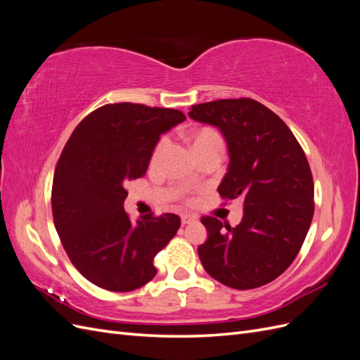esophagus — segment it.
<instances>
[{
	"instance_id": "obj_1",
	"label": "esophagus",
	"mask_w": 360,
	"mask_h": 360,
	"mask_svg": "<svg viewBox=\"0 0 360 360\" xmlns=\"http://www.w3.org/2000/svg\"><path fill=\"white\" fill-rule=\"evenodd\" d=\"M197 221V217L192 216V214H181V224L186 225V224H192Z\"/></svg>"
}]
</instances>
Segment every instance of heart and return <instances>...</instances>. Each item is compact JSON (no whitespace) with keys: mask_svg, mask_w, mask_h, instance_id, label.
<instances>
[{"mask_svg":"<svg viewBox=\"0 0 360 360\" xmlns=\"http://www.w3.org/2000/svg\"><path fill=\"white\" fill-rule=\"evenodd\" d=\"M189 143L197 158L209 153V151H224L225 147L224 136L217 132L216 129L212 127H200L197 130H193V132L189 134ZM168 146V136H162L156 143L153 153H151V163H156L160 160V158L165 155Z\"/></svg>","mask_w":360,"mask_h":360,"instance_id":"b5f03b06","label":"heart"}]
</instances>
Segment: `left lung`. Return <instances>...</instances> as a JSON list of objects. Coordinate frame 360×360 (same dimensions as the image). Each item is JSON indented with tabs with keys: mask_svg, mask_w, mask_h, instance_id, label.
<instances>
[{
	"mask_svg": "<svg viewBox=\"0 0 360 360\" xmlns=\"http://www.w3.org/2000/svg\"><path fill=\"white\" fill-rule=\"evenodd\" d=\"M189 115L221 129L230 167L217 192L243 204L242 222L234 228L201 217L209 233L198 248L202 267L236 290L266 285L290 267L308 234L314 216L308 159L290 127L249 97L192 105Z\"/></svg>",
	"mask_w": 360,
	"mask_h": 360,
	"instance_id": "left-lung-1",
	"label": "left lung"
}]
</instances>
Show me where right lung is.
Listing matches in <instances>:
<instances>
[{
	"mask_svg": "<svg viewBox=\"0 0 360 360\" xmlns=\"http://www.w3.org/2000/svg\"><path fill=\"white\" fill-rule=\"evenodd\" d=\"M186 115L171 108L120 102L76 126L57 162L52 216L79 274L108 291L127 292L155 278L158 252L180 228L174 213L130 221L126 184L146 176L159 136Z\"/></svg>",
	"mask_w": 360,
	"mask_h": 360,
	"instance_id": "right-lung-1",
	"label": "right lung"
}]
</instances>
